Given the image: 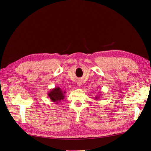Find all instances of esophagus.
I'll return each mask as SVG.
<instances>
[{
	"label": "esophagus",
	"instance_id": "obj_1",
	"mask_svg": "<svg viewBox=\"0 0 151 151\" xmlns=\"http://www.w3.org/2000/svg\"><path fill=\"white\" fill-rule=\"evenodd\" d=\"M78 86H80V83H78Z\"/></svg>",
	"mask_w": 151,
	"mask_h": 151
}]
</instances>
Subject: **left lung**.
<instances>
[{"mask_svg": "<svg viewBox=\"0 0 151 151\" xmlns=\"http://www.w3.org/2000/svg\"><path fill=\"white\" fill-rule=\"evenodd\" d=\"M100 98V95H99V96H96V97H95V99L96 100H98Z\"/></svg>", "mask_w": 151, "mask_h": 151, "instance_id": "8db88e82", "label": "left lung"}]
</instances>
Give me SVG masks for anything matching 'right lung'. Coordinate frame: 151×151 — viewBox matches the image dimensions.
<instances>
[{"label": "right lung", "instance_id": "obj_1", "mask_svg": "<svg viewBox=\"0 0 151 151\" xmlns=\"http://www.w3.org/2000/svg\"><path fill=\"white\" fill-rule=\"evenodd\" d=\"M65 91H63L59 87H55L51 89L47 94L52 102L57 104L61 100L64 99L65 97Z\"/></svg>", "mask_w": 151, "mask_h": 151}]
</instances>
